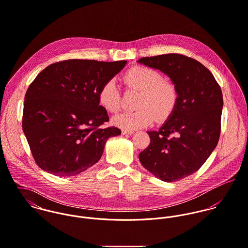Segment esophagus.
<instances>
[{
	"label": "esophagus",
	"instance_id": "obj_1",
	"mask_svg": "<svg viewBox=\"0 0 248 248\" xmlns=\"http://www.w3.org/2000/svg\"><path fill=\"white\" fill-rule=\"evenodd\" d=\"M133 133H134L133 130H124V129L122 130V134H124V135H126V134L131 135V134H133Z\"/></svg>",
	"mask_w": 248,
	"mask_h": 248
}]
</instances>
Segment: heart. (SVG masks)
<instances>
[{"mask_svg": "<svg viewBox=\"0 0 248 248\" xmlns=\"http://www.w3.org/2000/svg\"><path fill=\"white\" fill-rule=\"evenodd\" d=\"M127 89L140 92L133 112H124L112 119L113 124L124 130L146 127L153 122L167 120L175 109L178 91L175 84L164 78V76L149 67L135 66L124 77ZM100 106L109 113H117L121 108V94L114 79L105 81L99 91Z\"/></svg>", "mask_w": 248, "mask_h": 248, "instance_id": "heart-1", "label": "heart"}]
</instances>
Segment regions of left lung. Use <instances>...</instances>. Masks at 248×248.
<instances>
[{
	"mask_svg": "<svg viewBox=\"0 0 248 248\" xmlns=\"http://www.w3.org/2000/svg\"><path fill=\"white\" fill-rule=\"evenodd\" d=\"M139 63L168 75L178 91V101L163 126L149 131V147L141 164L165 182L198 171L217 147L220 135L223 98L213 74L198 60L179 53L143 57Z\"/></svg>",
	"mask_w": 248,
	"mask_h": 248,
	"instance_id": "1",
	"label": "left lung"
}]
</instances>
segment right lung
<instances>
[{
	"mask_svg": "<svg viewBox=\"0 0 248 248\" xmlns=\"http://www.w3.org/2000/svg\"><path fill=\"white\" fill-rule=\"evenodd\" d=\"M126 63L68 59L37 75L25 96L22 127L39 168L66 177L99 161L107 139L121 134L115 126L99 127L109 122L99 89Z\"/></svg>",
	"mask_w": 248,
	"mask_h": 248,
	"instance_id": "add662e5",
	"label": "right lung"
}]
</instances>
